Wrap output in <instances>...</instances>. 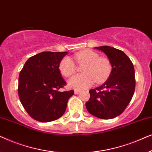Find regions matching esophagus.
<instances>
[{
  "label": "esophagus",
  "instance_id": "obj_1",
  "mask_svg": "<svg viewBox=\"0 0 152 152\" xmlns=\"http://www.w3.org/2000/svg\"><path fill=\"white\" fill-rule=\"evenodd\" d=\"M74 93H75V94L77 95V94H79V93H80V91H79V90H75Z\"/></svg>",
  "mask_w": 152,
  "mask_h": 152
}]
</instances>
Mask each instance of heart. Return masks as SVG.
<instances>
[{"mask_svg": "<svg viewBox=\"0 0 152 152\" xmlns=\"http://www.w3.org/2000/svg\"><path fill=\"white\" fill-rule=\"evenodd\" d=\"M75 59L80 65L85 66L82 68V75H77L68 80L70 88L81 90L90 87L97 83H102L109 77L111 71V62L107 58L100 57L96 52L85 50L77 53ZM59 71L63 75L70 77L75 72L76 66L70 57H65L59 65Z\"/></svg>", "mask_w": 152, "mask_h": 152, "instance_id": "obj_1", "label": "heart"}]
</instances>
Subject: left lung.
<instances>
[{
  "label": "left lung",
  "mask_w": 152,
  "mask_h": 152,
  "mask_svg": "<svg viewBox=\"0 0 152 152\" xmlns=\"http://www.w3.org/2000/svg\"><path fill=\"white\" fill-rule=\"evenodd\" d=\"M95 49L103 52L111 62L112 70L100 86L89 91L87 111L101 119H112L124 111L134 93L136 80L134 65L124 52L104 45Z\"/></svg>",
  "instance_id": "8db88e82"
}]
</instances>
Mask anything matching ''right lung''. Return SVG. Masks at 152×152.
<instances>
[{
  "label": "right lung",
  "mask_w": 152,
  "mask_h": 152,
  "mask_svg": "<svg viewBox=\"0 0 152 152\" xmlns=\"http://www.w3.org/2000/svg\"><path fill=\"white\" fill-rule=\"evenodd\" d=\"M68 52H43L29 58L20 72L18 97L32 118L48 122L61 117L73 91L59 89L66 83L59 69Z\"/></svg>",
  "instance_id": "1"
}]
</instances>
